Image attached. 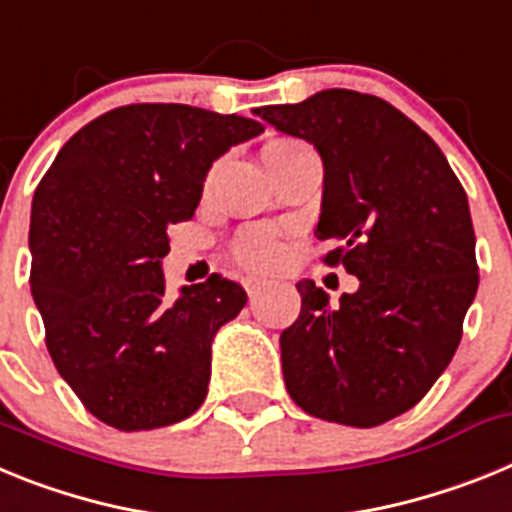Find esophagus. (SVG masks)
I'll return each mask as SVG.
<instances>
[{"label":"esophagus","instance_id":"obj_1","mask_svg":"<svg viewBox=\"0 0 512 512\" xmlns=\"http://www.w3.org/2000/svg\"><path fill=\"white\" fill-rule=\"evenodd\" d=\"M243 287H246V292H248V297H259V292H261V287H264V282H261V279H246V282H243Z\"/></svg>","mask_w":512,"mask_h":512}]
</instances>
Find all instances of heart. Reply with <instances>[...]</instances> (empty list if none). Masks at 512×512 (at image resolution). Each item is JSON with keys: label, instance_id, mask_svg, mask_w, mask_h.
I'll list each match as a JSON object with an SVG mask.
<instances>
[{"label": "heart", "instance_id": "heart-1", "mask_svg": "<svg viewBox=\"0 0 512 512\" xmlns=\"http://www.w3.org/2000/svg\"><path fill=\"white\" fill-rule=\"evenodd\" d=\"M289 143H297V140H274L271 146H289ZM230 253H233V259L243 269L264 271L271 269L279 261V256H282V241H279V235L274 230L253 225V228H246L235 235L233 243H230Z\"/></svg>", "mask_w": 512, "mask_h": 512}]
</instances>
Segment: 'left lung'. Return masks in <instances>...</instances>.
<instances>
[{"mask_svg":"<svg viewBox=\"0 0 512 512\" xmlns=\"http://www.w3.org/2000/svg\"><path fill=\"white\" fill-rule=\"evenodd\" d=\"M256 112L318 148L315 233L338 243L323 261L359 277L338 307L297 282L300 318L279 338L289 397L330 423H387L423 400L459 348L479 284L467 192L431 135L372 94L325 89Z\"/></svg>","mask_w":512,"mask_h":512,"instance_id":"left-lung-1","label":"left lung"}]
</instances>
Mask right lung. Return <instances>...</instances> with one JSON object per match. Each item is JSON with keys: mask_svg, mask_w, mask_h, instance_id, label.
<instances>
[{"mask_svg": "<svg viewBox=\"0 0 512 512\" xmlns=\"http://www.w3.org/2000/svg\"><path fill=\"white\" fill-rule=\"evenodd\" d=\"M264 125L189 104H125L71 135L30 212V292L58 374L117 431L179 423L207 397L212 338L246 305L212 274L166 297L169 225L212 161Z\"/></svg>", "mask_w": 512, "mask_h": 512, "instance_id": "right-lung-1", "label": "right lung"}]
</instances>
